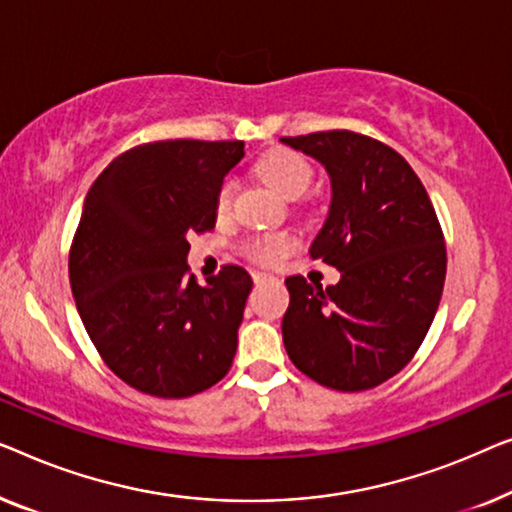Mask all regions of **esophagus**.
<instances>
[{
	"mask_svg": "<svg viewBox=\"0 0 512 512\" xmlns=\"http://www.w3.org/2000/svg\"><path fill=\"white\" fill-rule=\"evenodd\" d=\"M253 280L257 285H262V283H266V280H276L273 276H269V273H262V271H255L253 273Z\"/></svg>",
	"mask_w": 512,
	"mask_h": 512,
	"instance_id": "obj_1",
	"label": "esophagus"
}]
</instances>
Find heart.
<instances>
[{"label":"heart","mask_w":512,"mask_h":512,"mask_svg":"<svg viewBox=\"0 0 512 512\" xmlns=\"http://www.w3.org/2000/svg\"><path fill=\"white\" fill-rule=\"evenodd\" d=\"M257 169L262 178H266L287 199L301 197L313 183V167L306 162V157L292 153V150H273L259 160ZM234 194L236 181L225 178L218 187V194H215V213L220 218H227L232 211ZM294 246H297V241L290 234H266L248 243V255L257 262H278V259L290 255Z\"/></svg>","instance_id":"b5f03b06"}]
</instances>
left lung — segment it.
Returning <instances> with one entry per match:
<instances>
[{
    "mask_svg": "<svg viewBox=\"0 0 512 512\" xmlns=\"http://www.w3.org/2000/svg\"><path fill=\"white\" fill-rule=\"evenodd\" d=\"M280 141L327 169L329 213L308 253L341 271L325 290L285 278V350L315 383L371 390L413 359L438 311L448 257L436 211L410 164L371 136L331 129Z\"/></svg>",
    "mask_w": 512,
    "mask_h": 512,
    "instance_id": "1",
    "label": "left lung"
}]
</instances>
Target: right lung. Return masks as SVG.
<instances>
[{
	"mask_svg": "<svg viewBox=\"0 0 512 512\" xmlns=\"http://www.w3.org/2000/svg\"><path fill=\"white\" fill-rule=\"evenodd\" d=\"M243 141H155L115 157L85 197L69 283L106 366L150 397L185 399L227 376L253 278L236 264L199 285L190 234L215 227V194Z\"/></svg>",
	"mask_w": 512,
	"mask_h": 512,
	"instance_id": "add662e5",
	"label": "right lung"
}]
</instances>
